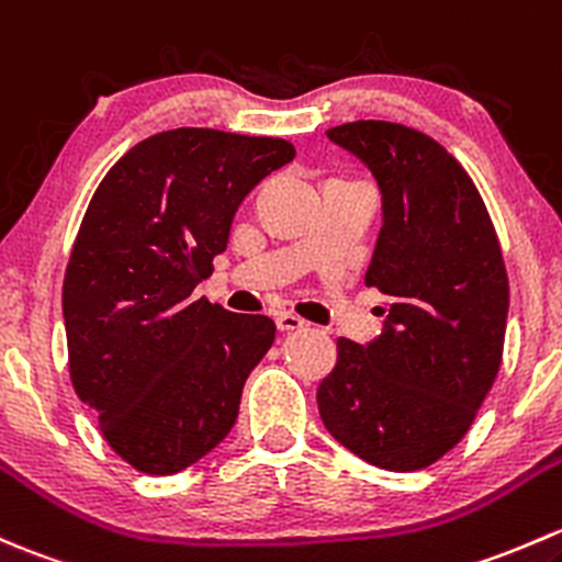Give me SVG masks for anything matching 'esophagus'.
Here are the masks:
<instances>
[{
	"mask_svg": "<svg viewBox=\"0 0 562 562\" xmlns=\"http://www.w3.org/2000/svg\"><path fill=\"white\" fill-rule=\"evenodd\" d=\"M304 326L306 323L301 321L299 315H293V312H280V315H277V328L280 330H301Z\"/></svg>",
	"mask_w": 562,
	"mask_h": 562,
	"instance_id": "obj_1",
	"label": "esophagus"
}]
</instances>
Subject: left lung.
Listing matches in <instances>:
<instances>
[{
  "label": "left lung",
  "instance_id": "obj_1",
  "mask_svg": "<svg viewBox=\"0 0 562 562\" xmlns=\"http://www.w3.org/2000/svg\"><path fill=\"white\" fill-rule=\"evenodd\" d=\"M328 137L382 191L366 285L387 296V323L369 347L336 341L317 409L366 463L428 469L469 434L501 369L509 277L498 234L474 180L428 134L356 121Z\"/></svg>",
  "mask_w": 562,
  "mask_h": 562
}]
</instances>
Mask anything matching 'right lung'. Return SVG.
I'll list each match as a JSON object with an SVG mask.
<instances>
[{
	"label": "right lung",
	"instance_id": "add662e5",
	"mask_svg": "<svg viewBox=\"0 0 562 562\" xmlns=\"http://www.w3.org/2000/svg\"><path fill=\"white\" fill-rule=\"evenodd\" d=\"M293 156L280 137L172 128L137 142L93 191L64 274L69 380L142 474H177L221 445L274 341L271 317L193 288L241 199Z\"/></svg>",
	"mask_w": 562,
	"mask_h": 562
}]
</instances>
